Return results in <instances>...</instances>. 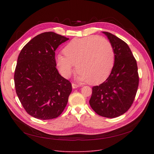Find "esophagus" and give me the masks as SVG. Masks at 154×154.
Here are the masks:
<instances>
[{
    "label": "esophagus",
    "mask_w": 154,
    "mask_h": 154,
    "mask_svg": "<svg viewBox=\"0 0 154 154\" xmlns=\"http://www.w3.org/2000/svg\"><path fill=\"white\" fill-rule=\"evenodd\" d=\"M79 86L78 85H76V84H75V83H72V88H78Z\"/></svg>",
    "instance_id": "obj_1"
}]
</instances>
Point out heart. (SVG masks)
Listing matches in <instances>:
<instances>
[{
	"instance_id": "heart-1",
	"label": "heart",
	"mask_w": 154,
	"mask_h": 154,
	"mask_svg": "<svg viewBox=\"0 0 154 154\" xmlns=\"http://www.w3.org/2000/svg\"><path fill=\"white\" fill-rule=\"evenodd\" d=\"M64 54L56 57L60 74L69 78L75 67L76 79L81 82L100 83L108 77L113 68L115 54L109 40L98 36L72 39L63 49Z\"/></svg>"
}]
</instances>
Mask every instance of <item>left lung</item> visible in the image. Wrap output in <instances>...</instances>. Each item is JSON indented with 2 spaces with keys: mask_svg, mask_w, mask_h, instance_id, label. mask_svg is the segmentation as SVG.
<instances>
[{
  "mask_svg": "<svg viewBox=\"0 0 154 154\" xmlns=\"http://www.w3.org/2000/svg\"><path fill=\"white\" fill-rule=\"evenodd\" d=\"M102 32L112 45L115 61L108 78L92 87L89 103L98 115L114 118L125 113L133 103L139 85L137 66L127 43L109 32Z\"/></svg>",
  "mask_w": 154,
  "mask_h": 154,
  "instance_id": "1",
  "label": "left lung"
}]
</instances>
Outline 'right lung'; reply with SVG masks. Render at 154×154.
<instances>
[{
  "mask_svg": "<svg viewBox=\"0 0 154 154\" xmlns=\"http://www.w3.org/2000/svg\"><path fill=\"white\" fill-rule=\"evenodd\" d=\"M68 40L45 32L31 40L18 55L14 75L16 92L26 111L35 118H57L67 105L72 85L56 67L55 51Z\"/></svg>",
  "mask_w": 154,
  "mask_h": 154,
  "instance_id": "right-lung-1",
  "label": "right lung"
}]
</instances>
